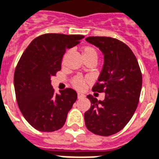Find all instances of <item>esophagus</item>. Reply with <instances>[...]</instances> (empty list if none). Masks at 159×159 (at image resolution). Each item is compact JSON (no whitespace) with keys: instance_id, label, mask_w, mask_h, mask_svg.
Returning a JSON list of instances; mask_svg holds the SVG:
<instances>
[{"instance_id":"34e87169","label":"esophagus","mask_w":159,"mask_h":159,"mask_svg":"<svg viewBox=\"0 0 159 159\" xmlns=\"http://www.w3.org/2000/svg\"><path fill=\"white\" fill-rule=\"evenodd\" d=\"M77 95H78V99H81V98H83L84 96V95H83V94H81V93H78Z\"/></svg>"}]
</instances>
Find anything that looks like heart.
<instances>
[{
	"label": "heart",
	"mask_w": 159,
	"mask_h": 159,
	"mask_svg": "<svg viewBox=\"0 0 159 159\" xmlns=\"http://www.w3.org/2000/svg\"><path fill=\"white\" fill-rule=\"evenodd\" d=\"M82 53H83V58L84 57H89V56H95L97 57V52L95 51V48L91 47L86 46L83 48L82 49ZM86 84V80L84 78H82L80 76H77L73 80V85L78 89H83Z\"/></svg>",
	"instance_id": "1"
}]
</instances>
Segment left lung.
<instances>
[{
	"instance_id": "obj_1",
	"label": "left lung",
	"mask_w": 159,
	"mask_h": 159,
	"mask_svg": "<svg viewBox=\"0 0 159 159\" xmlns=\"http://www.w3.org/2000/svg\"><path fill=\"white\" fill-rule=\"evenodd\" d=\"M85 40L103 53V68L92 90L106 95L104 101L87 95L91 106L84 113V122L93 133L111 136L123 129L138 107L142 73L134 53L120 40L109 37H89Z\"/></svg>"
}]
</instances>
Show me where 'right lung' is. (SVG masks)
I'll use <instances>...</instances> for the list:
<instances>
[{
  "instance_id": "obj_1",
  "label": "right lung",
  "mask_w": 159,
  "mask_h": 159,
  "mask_svg": "<svg viewBox=\"0 0 159 159\" xmlns=\"http://www.w3.org/2000/svg\"><path fill=\"white\" fill-rule=\"evenodd\" d=\"M82 35L46 33L31 42L14 74V88L19 109L27 121L40 132H54L66 121L77 100L70 88L55 94L51 77L61 70L63 56L84 39Z\"/></svg>"
}]
</instances>
